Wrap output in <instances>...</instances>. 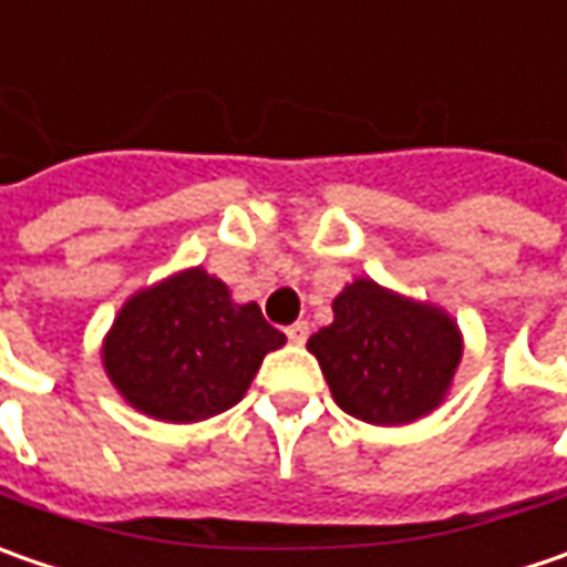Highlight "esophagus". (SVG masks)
<instances>
[{
  "mask_svg": "<svg viewBox=\"0 0 567 567\" xmlns=\"http://www.w3.org/2000/svg\"><path fill=\"white\" fill-rule=\"evenodd\" d=\"M287 338H290V343H296V347H302V343L309 340V321H296V324H290V328H287Z\"/></svg>",
  "mask_w": 567,
  "mask_h": 567,
  "instance_id": "esophagus-1",
  "label": "esophagus"
}]
</instances>
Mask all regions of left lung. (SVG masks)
Instances as JSON below:
<instances>
[{"label": "left lung", "instance_id": "left-lung-1", "mask_svg": "<svg viewBox=\"0 0 567 567\" xmlns=\"http://www.w3.org/2000/svg\"><path fill=\"white\" fill-rule=\"evenodd\" d=\"M334 321L309 338L343 413L403 425L445 401L464 340L445 309L391 293L360 277L334 299Z\"/></svg>", "mask_w": 567, "mask_h": 567}]
</instances>
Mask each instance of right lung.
<instances>
[{
    "label": "right lung",
    "mask_w": 567,
    "mask_h": 567,
    "mask_svg": "<svg viewBox=\"0 0 567 567\" xmlns=\"http://www.w3.org/2000/svg\"><path fill=\"white\" fill-rule=\"evenodd\" d=\"M287 338L255 302H233L202 268L138 290L103 340V369L125 401L164 423H198L243 401Z\"/></svg>",
    "instance_id": "obj_1"
}]
</instances>
